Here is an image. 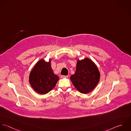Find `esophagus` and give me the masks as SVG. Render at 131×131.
<instances>
[{"mask_svg":"<svg viewBox=\"0 0 131 131\" xmlns=\"http://www.w3.org/2000/svg\"><path fill=\"white\" fill-rule=\"evenodd\" d=\"M68 77V75H61V79H65V78H67Z\"/></svg>","mask_w":131,"mask_h":131,"instance_id":"34e87169","label":"esophagus"}]
</instances>
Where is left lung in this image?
I'll return each instance as SVG.
<instances>
[{
  "label": "left lung",
  "instance_id": "obj_1",
  "mask_svg": "<svg viewBox=\"0 0 131 131\" xmlns=\"http://www.w3.org/2000/svg\"><path fill=\"white\" fill-rule=\"evenodd\" d=\"M100 73L95 63L85 58L77 63L76 71L70 77L74 87L82 94H88L92 91L99 82Z\"/></svg>",
  "mask_w": 131,
  "mask_h": 131
}]
</instances>
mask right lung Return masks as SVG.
Returning a JSON list of instances; mask_svg holds the SVG:
<instances>
[{
  "label": "right lung",
  "instance_id": "obj_1",
  "mask_svg": "<svg viewBox=\"0 0 131 131\" xmlns=\"http://www.w3.org/2000/svg\"><path fill=\"white\" fill-rule=\"evenodd\" d=\"M51 59L46 62L43 59L39 60L31 71L29 81L33 89L37 93L45 95L52 90L59 80L51 67Z\"/></svg>",
  "mask_w": 131,
  "mask_h": 131
}]
</instances>
